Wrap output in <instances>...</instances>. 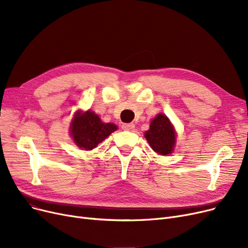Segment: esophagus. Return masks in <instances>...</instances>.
I'll return each mask as SVG.
<instances>
[{"instance_id": "34e87169", "label": "esophagus", "mask_w": 248, "mask_h": 248, "mask_svg": "<svg viewBox=\"0 0 248 248\" xmlns=\"http://www.w3.org/2000/svg\"><path fill=\"white\" fill-rule=\"evenodd\" d=\"M122 127H123V129H124V131L132 132L135 129V124H124Z\"/></svg>"}]
</instances>
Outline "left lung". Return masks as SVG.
Returning a JSON list of instances; mask_svg holds the SVG:
<instances>
[{
	"label": "left lung",
	"instance_id": "1",
	"mask_svg": "<svg viewBox=\"0 0 248 248\" xmlns=\"http://www.w3.org/2000/svg\"><path fill=\"white\" fill-rule=\"evenodd\" d=\"M145 137L155 153L166 155L173 152L176 136L166 115L161 113L155 117L151 123L150 129L145 133Z\"/></svg>",
	"mask_w": 248,
	"mask_h": 248
}]
</instances>
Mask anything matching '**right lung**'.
Masks as SVG:
<instances>
[{
    "label": "right lung",
    "instance_id": "obj_1",
    "mask_svg": "<svg viewBox=\"0 0 248 248\" xmlns=\"http://www.w3.org/2000/svg\"><path fill=\"white\" fill-rule=\"evenodd\" d=\"M113 124H103L97 114L86 111L82 114L77 112L71 123V136L75 144L85 150H93L99 142L116 129Z\"/></svg>",
    "mask_w": 248,
    "mask_h": 248
}]
</instances>
